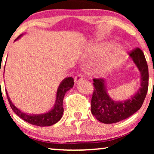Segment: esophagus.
Instances as JSON below:
<instances>
[{"label":"esophagus","mask_w":154,"mask_h":154,"mask_svg":"<svg viewBox=\"0 0 154 154\" xmlns=\"http://www.w3.org/2000/svg\"><path fill=\"white\" fill-rule=\"evenodd\" d=\"M83 75H82L81 74H78V75H76V76L75 77V79H74L75 83H79V82L82 81V80H83Z\"/></svg>","instance_id":"esophagus-1"}]
</instances>
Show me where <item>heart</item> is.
Wrapping results in <instances>:
<instances>
[{
  "instance_id": "obj_1",
  "label": "heart",
  "mask_w": 154,
  "mask_h": 154,
  "mask_svg": "<svg viewBox=\"0 0 154 154\" xmlns=\"http://www.w3.org/2000/svg\"><path fill=\"white\" fill-rule=\"evenodd\" d=\"M111 48V44L106 43L94 45L90 48V52L92 54H102L107 53L100 59V62H99L100 67L103 71H108L118 66L122 62L125 56V48L123 46H114L111 48Z\"/></svg>"
}]
</instances>
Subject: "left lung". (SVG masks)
<instances>
[{
	"mask_svg": "<svg viewBox=\"0 0 154 154\" xmlns=\"http://www.w3.org/2000/svg\"><path fill=\"white\" fill-rule=\"evenodd\" d=\"M141 73V87L129 100L117 102L111 99L105 88L103 79H94V91L91 100L92 115L99 121L106 124L115 123L131 116L141 108L149 87L148 65L142 50L139 48L130 53Z\"/></svg>",
	"mask_w": 154,
	"mask_h": 154,
	"instance_id": "8db88e82",
	"label": "left lung"
}]
</instances>
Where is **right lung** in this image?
<instances>
[{
    "label": "right lung",
    "mask_w": 154,
    "mask_h": 154,
    "mask_svg": "<svg viewBox=\"0 0 154 154\" xmlns=\"http://www.w3.org/2000/svg\"><path fill=\"white\" fill-rule=\"evenodd\" d=\"M21 35H20V36L17 38L15 41L20 38ZM73 85H74V82H73V78L69 77L63 80V81L60 83V86H59L57 91L55 104H54L53 109L47 113H43V114H27L26 113H24L23 111H20V109H18L12 104L9 96H8L7 91H6V94H7L8 102H9V104L10 106H11L12 111L19 117H20L21 119L25 121L28 122L29 123L32 124V125L41 126V127H43V126H50L57 123L62 119L63 112H64L63 99H64L65 93L68 90H70L71 88H73Z\"/></svg>",
    "instance_id": "add662e5"
}]
</instances>
